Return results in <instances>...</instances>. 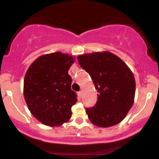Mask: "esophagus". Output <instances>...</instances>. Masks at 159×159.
I'll return each mask as SVG.
<instances>
[{"label":"esophagus","mask_w":159,"mask_h":159,"mask_svg":"<svg viewBox=\"0 0 159 159\" xmlns=\"http://www.w3.org/2000/svg\"><path fill=\"white\" fill-rule=\"evenodd\" d=\"M82 93H83V91H82V90L80 91V92H78V94H79V96H81Z\"/></svg>","instance_id":"obj_1"}]
</instances>
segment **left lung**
I'll list each match as a JSON object with an SVG mask.
<instances>
[{"label": "left lung", "instance_id": "1", "mask_svg": "<svg viewBox=\"0 0 159 159\" xmlns=\"http://www.w3.org/2000/svg\"><path fill=\"white\" fill-rule=\"evenodd\" d=\"M77 59L98 92L96 105L86 110L90 121L102 128L120 123L134 104L135 80L132 70L107 51L81 54Z\"/></svg>", "mask_w": 159, "mask_h": 159}]
</instances>
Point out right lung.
<instances>
[{
    "label": "right lung",
    "instance_id": "1",
    "mask_svg": "<svg viewBox=\"0 0 159 159\" xmlns=\"http://www.w3.org/2000/svg\"><path fill=\"white\" fill-rule=\"evenodd\" d=\"M75 61L57 52L39 57L27 69L24 97L30 113L45 125L59 126L71 118V107L78 100L68 71Z\"/></svg>",
    "mask_w": 159,
    "mask_h": 159
}]
</instances>
